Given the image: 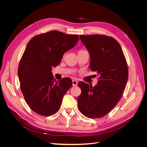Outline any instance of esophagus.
<instances>
[{"label": "esophagus", "mask_w": 147, "mask_h": 147, "mask_svg": "<svg viewBox=\"0 0 147 147\" xmlns=\"http://www.w3.org/2000/svg\"><path fill=\"white\" fill-rule=\"evenodd\" d=\"M72 82H73V86H76L77 85H78V81L77 80H73V81H72Z\"/></svg>", "instance_id": "1"}]
</instances>
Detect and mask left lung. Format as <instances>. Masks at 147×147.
Here are the masks:
<instances>
[{"label":"left lung","mask_w":147,"mask_h":147,"mask_svg":"<svg viewBox=\"0 0 147 147\" xmlns=\"http://www.w3.org/2000/svg\"><path fill=\"white\" fill-rule=\"evenodd\" d=\"M88 51L89 67L98 74L96 85L79 82L82 93L78 98L80 111L88 118L102 117L117 104L127 79V62L121 46L114 38L105 35L80 36Z\"/></svg>","instance_id":"left-lung-1"}]
</instances>
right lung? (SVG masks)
<instances>
[{"label":"right lung","instance_id":"1","mask_svg":"<svg viewBox=\"0 0 147 147\" xmlns=\"http://www.w3.org/2000/svg\"><path fill=\"white\" fill-rule=\"evenodd\" d=\"M78 35L51 31L33 37L20 60L18 76L20 89L29 107L44 116L56 113L63 98L70 88L71 79L56 81L51 70L58 65L63 55L74 47Z\"/></svg>","mask_w":147,"mask_h":147}]
</instances>
